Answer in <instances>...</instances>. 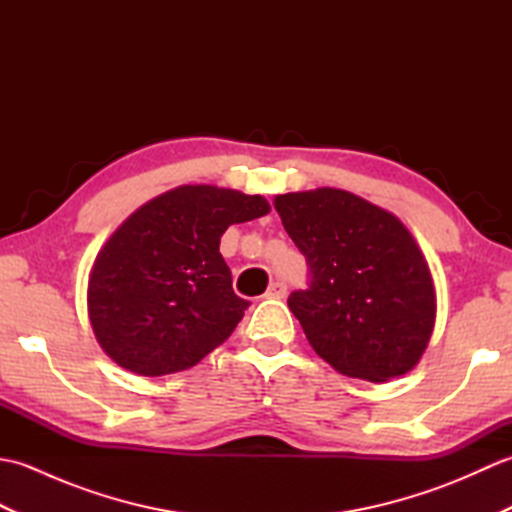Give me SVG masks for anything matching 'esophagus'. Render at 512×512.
I'll use <instances>...</instances> for the list:
<instances>
[{
	"label": "esophagus",
	"mask_w": 512,
	"mask_h": 512,
	"mask_svg": "<svg viewBox=\"0 0 512 512\" xmlns=\"http://www.w3.org/2000/svg\"><path fill=\"white\" fill-rule=\"evenodd\" d=\"M286 284L284 281H273L266 290V299H284L286 297Z\"/></svg>",
	"instance_id": "esophagus-1"
}]
</instances>
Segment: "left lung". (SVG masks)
I'll list each match as a JSON object with an SVG mask.
<instances>
[{
  "instance_id": "left-lung-1",
  "label": "left lung",
  "mask_w": 512,
  "mask_h": 512,
  "mask_svg": "<svg viewBox=\"0 0 512 512\" xmlns=\"http://www.w3.org/2000/svg\"><path fill=\"white\" fill-rule=\"evenodd\" d=\"M275 209L308 259L310 288L288 306L314 352L369 383L416 367L436 325V288L409 228L332 187L277 195Z\"/></svg>"
}]
</instances>
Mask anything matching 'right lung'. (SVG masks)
I'll return each instance as SVG.
<instances>
[{"label": "right lung", "mask_w": 512, "mask_h": 512, "mask_svg": "<svg viewBox=\"0 0 512 512\" xmlns=\"http://www.w3.org/2000/svg\"><path fill=\"white\" fill-rule=\"evenodd\" d=\"M270 211L262 195L182 184L140 206L94 259L88 314L103 352L127 372L198 365L248 308L233 292L220 237Z\"/></svg>", "instance_id": "right-lung-1"}]
</instances>
